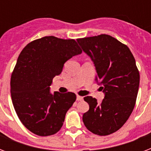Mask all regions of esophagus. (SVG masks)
Returning <instances> with one entry per match:
<instances>
[{"mask_svg":"<svg viewBox=\"0 0 151 151\" xmlns=\"http://www.w3.org/2000/svg\"><path fill=\"white\" fill-rule=\"evenodd\" d=\"M77 100H78V101L83 100V97L80 96H77Z\"/></svg>","mask_w":151,"mask_h":151,"instance_id":"1","label":"esophagus"}]
</instances>
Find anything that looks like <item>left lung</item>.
Here are the masks:
<instances>
[{
    "instance_id": "left-lung-1",
    "label": "left lung",
    "mask_w": 151,
    "mask_h": 151,
    "mask_svg": "<svg viewBox=\"0 0 151 151\" xmlns=\"http://www.w3.org/2000/svg\"><path fill=\"white\" fill-rule=\"evenodd\" d=\"M77 41L93 62L96 81L105 94L100 104L92 96L84 98L89 110L83 122L92 133L107 136L124 125L134 109L139 85L136 60L128 46L107 34Z\"/></svg>"
}]
</instances>
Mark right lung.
<instances>
[{
	"label": "right lung",
	"mask_w": 151,
	"mask_h": 151,
	"mask_svg": "<svg viewBox=\"0 0 151 151\" xmlns=\"http://www.w3.org/2000/svg\"><path fill=\"white\" fill-rule=\"evenodd\" d=\"M82 52L73 39L44 37L31 41L19 55L11 77V96L18 117L40 136L55 134L76 100L73 92H50L52 79L64 63Z\"/></svg>",
	"instance_id": "right-lung-1"
}]
</instances>
